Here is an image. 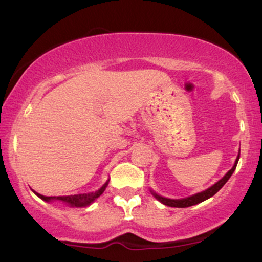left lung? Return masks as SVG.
Instances as JSON below:
<instances>
[{"instance_id":"left-lung-1","label":"left lung","mask_w":262,"mask_h":262,"mask_svg":"<svg viewBox=\"0 0 262 262\" xmlns=\"http://www.w3.org/2000/svg\"><path fill=\"white\" fill-rule=\"evenodd\" d=\"M239 156L240 154L237 155L236 158V161L235 164H234V166L231 167V170H229L227 172V175H225L223 179L219 180L217 183H214V185L212 186V187H209L208 189H206V191L201 192V193H197V194H193V196L188 197V198H183V200H170V198H165V197H161L159 196V194H156L152 192V194L156 197V200L160 201L161 203H164L165 206H169V207H176V208H186V207H191V206H194V204H198L201 202H203V201L208 200L212 196H214L215 193L221 189L223 186L227 183L228 180L230 179V176L233 175L234 170H235L236 167V164H237V160H239Z\"/></svg>"}]
</instances>
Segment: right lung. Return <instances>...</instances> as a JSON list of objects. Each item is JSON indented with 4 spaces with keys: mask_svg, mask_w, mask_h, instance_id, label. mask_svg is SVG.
<instances>
[{
    "mask_svg": "<svg viewBox=\"0 0 262 262\" xmlns=\"http://www.w3.org/2000/svg\"><path fill=\"white\" fill-rule=\"evenodd\" d=\"M108 183V182H107ZM107 183L103 186L101 189H98L97 192H95V193H87V194H73V196H59V197H48V196H43V194H39L37 192H34L35 194L39 198H41L43 201H52V200H60L62 201V202H66L68 204H70V206H74V207H83V206H89L90 203H92L93 201L96 200L97 197H100L102 193H103V191L106 189L107 187Z\"/></svg>",
    "mask_w": 262,
    "mask_h": 262,
    "instance_id": "obj_1",
    "label": "right lung"
}]
</instances>
